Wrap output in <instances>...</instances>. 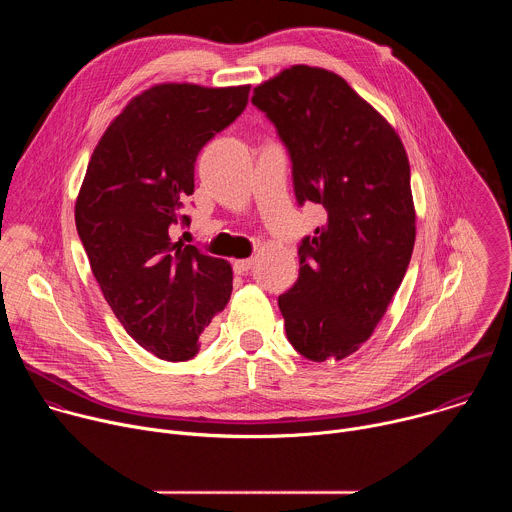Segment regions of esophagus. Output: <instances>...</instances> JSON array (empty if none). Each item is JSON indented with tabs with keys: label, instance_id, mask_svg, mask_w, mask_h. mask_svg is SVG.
<instances>
[{
	"label": "esophagus",
	"instance_id": "obj_1",
	"mask_svg": "<svg viewBox=\"0 0 512 512\" xmlns=\"http://www.w3.org/2000/svg\"><path fill=\"white\" fill-rule=\"evenodd\" d=\"M253 265H255V259L249 257V259H239V261H235V263H233V269H235L237 273H249V271L253 269Z\"/></svg>",
	"mask_w": 512,
	"mask_h": 512
}]
</instances>
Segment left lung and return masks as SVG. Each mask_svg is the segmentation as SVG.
<instances>
[{
    "mask_svg": "<svg viewBox=\"0 0 512 512\" xmlns=\"http://www.w3.org/2000/svg\"><path fill=\"white\" fill-rule=\"evenodd\" d=\"M291 160L300 206L326 227L298 243L300 275L277 304L285 334L314 362L342 360L369 340L411 261V172L395 129L334 72L285 68L253 89Z\"/></svg>",
    "mask_w": 512,
    "mask_h": 512,
    "instance_id": "obj_1",
    "label": "left lung"
}]
</instances>
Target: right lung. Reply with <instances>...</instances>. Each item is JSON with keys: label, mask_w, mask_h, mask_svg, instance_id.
Instances as JSON below:
<instances>
[{"label": "right lung", "mask_w": 512, "mask_h": 512, "mask_svg": "<svg viewBox=\"0 0 512 512\" xmlns=\"http://www.w3.org/2000/svg\"><path fill=\"white\" fill-rule=\"evenodd\" d=\"M249 87L158 85L135 97L91 156L75 221L103 296L125 332L162 360H190L229 304L231 265L172 243L204 145L247 107Z\"/></svg>", "instance_id": "right-lung-1"}]
</instances>
